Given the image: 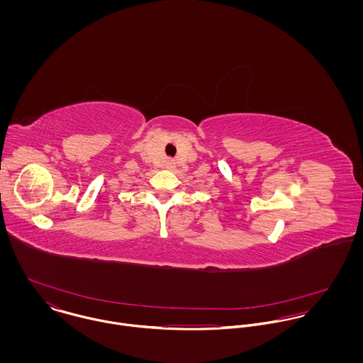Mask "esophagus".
I'll return each instance as SVG.
<instances>
[{
	"label": "esophagus",
	"instance_id": "34e87169",
	"mask_svg": "<svg viewBox=\"0 0 363 363\" xmlns=\"http://www.w3.org/2000/svg\"><path fill=\"white\" fill-rule=\"evenodd\" d=\"M172 164H173V163H172V162H167V166H169V167H170V166H172Z\"/></svg>",
	"mask_w": 363,
	"mask_h": 363
}]
</instances>
